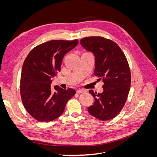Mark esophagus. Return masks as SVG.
I'll list each match as a JSON object with an SVG mask.
<instances>
[{"instance_id":"obj_1","label":"esophagus","mask_w":157,"mask_h":157,"mask_svg":"<svg viewBox=\"0 0 157 157\" xmlns=\"http://www.w3.org/2000/svg\"><path fill=\"white\" fill-rule=\"evenodd\" d=\"M86 92V90H81V89H78V90H77V93H78V94L84 93V92Z\"/></svg>"}]
</instances>
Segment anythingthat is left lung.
Wrapping results in <instances>:
<instances>
[{
	"instance_id": "left-lung-1",
	"label": "left lung",
	"mask_w": 157,
	"mask_h": 157,
	"mask_svg": "<svg viewBox=\"0 0 157 157\" xmlns=\"http://www.w3.org/2000/svg\"><path fill=\"white\" fill-rule=\"evenodd\" d=\"M80 43L94 54V75L104 82L101 94L90 90L95 101L88 111L99 120L112 119L124 107L130 89V70L126 56L117 44L103 37H86Z\"/></svg>"
}]
</instances>
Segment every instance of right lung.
<instances>
[{
  "label": "right lung",
  "instance_id": "1",
  "mask_svg": "<svg viewBox=\"0 0 157 157\" xmlns=\"http://www.w3.org/2000/svg\"><path fill=\"white\" fill-rule=\"evenodd\" d=\"M78 43L77 39L54 40L35 47L23 64L20 80L21 100L29 115L40 122H50L64 111L66 103L76 92L55 86L52 78L60 71L64 56Z\"/></svg>",
  "mask_w": 157,
  "mask_h": 157
}]
</instances>
